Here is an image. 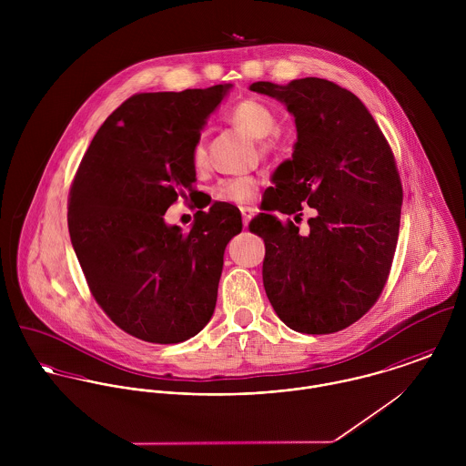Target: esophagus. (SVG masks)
Listing matches in <instances>:
<instances>
[{
    "instance_id": "34e87169",
    "label": "esophagus",
    "mask_w": 466,
    "mask_h": 466,
    "mask_svg": "<svg viewBox=\"0 0 466 466\" xmlns=\"http://www.w3.org/2000/svg\"><path fill=\"white\" fill-rule=\"evenodd\" d=\"M240 211H242V222H244V226H248L249 220H251V217L255 215V209L249 208V206H246V208H242Z\"/></svg>"
}]
</instances>
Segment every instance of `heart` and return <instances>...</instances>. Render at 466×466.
<instances>
[{"instance_id":"b5f03b06","label":"heart","mask_w":466,"mask_h":466,"mask_svg":"<svg viewBox=\"0 0 466 466\" xmlns=\"http://www.w3.org/2000/svg\"><path fill=\"white\" fill-rule=\"evenodd\" d=\"M228 118L242 133H246L255 139H264L262 148L266 152L274 148L276 139L272 137V133L276 129V115L264 102L253 100V98L240 100L229 109ZM192 159H194V167L198 170L206 168L208 154H206V147H204L202 139L196 143ZM258 187H260V179L255 176L228 177V179H222L213 188V198L222 200V202H231V204H248L255 199Z\"/></svg>"}]
</instances>
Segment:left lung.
<instances>
[{"label": "left lung", "mask_w": 466, "mask_h": 466, "mask_svg": "<svg viewBox=\"0 0 466 466\" xmlns=\"http://www.w3.org/2000/svg\"><path fill=\"white\" fill-rule=\"evenodd\" d=\"M249 89L285 104L298 133L292 159L274 174L272 209L314 208L309 235L270 213L249 224L266 242L267 298L296 332H339L373 307L393 264L403 196L391 147L366 106L330 80Z\"/></svg>", "instance_id": "8db88e82"}]
</instances>
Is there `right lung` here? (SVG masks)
I'll return each instance as SVG.
<instances>
[{"mask_svg":"<svg viewBox=\"0 0 466 466\" xmlns=\"http://www.w3.org/2000/svg\"><path fill=\"white\" fill-rule=\"evenodd\" d=\"M231 87L134 95L95 134L71 185L67 229L91 294L141 340L183 342L213 316L240 211L215 202L188 233L165 211L196 194L192 152Z\"/></svg>","mask_w":466,"mask_h":466,"instance_id":"right-lung-1","label":"right lung"}]
</instances>
